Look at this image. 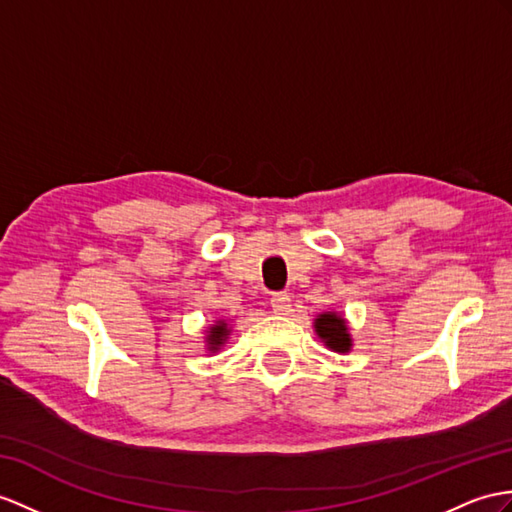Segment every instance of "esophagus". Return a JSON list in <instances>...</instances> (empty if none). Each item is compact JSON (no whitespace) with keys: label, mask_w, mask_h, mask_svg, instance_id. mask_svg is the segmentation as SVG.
I'll use <instances>...</instances> for the list:
<instances>
[{"label":"esophagus","mask_w":512,"mask_h":512,"mask_svg":"<svg viewBox=\"0 0 512 512\" xmlns=\"http://www.w3.org/2000/svg\"><path fill=\"white\" fill-rule=\"evenodd\" d=\"M271 310L276 315H289L291 313V297L289 293H276L271 297Z\"/></svg>","instance_id":"obj_1"}]
</instances>
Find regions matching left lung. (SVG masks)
Returning <instances> with one entry per match:
<instances>
[{
	"instance_id": "8db88e82",
	"label": "left lung",
	"mask_w": 512,
	"mask_h": 512,
	"mask_svg": "<svg viewBox=\"0 0 512 512\" xmlns=\"http://www.w3.org/2000/svg\"><path fill=\"white\" fill-rule=\"evenodd\" d=\"M315 334L319 341L328 347L330 352L336 354H347L352 352L354 339L350 334V326H347V319L336 313V310H326V313H319L313 321Z\"/></svg>"
}]
</instances>
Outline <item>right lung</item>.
Segmentation results:
<instances>
[{"mask_svg":"<svg viewBox=\"0 0 512 512\" xmlns=\"http://www.w3.org/2000/svg\"><path fill=\"white\" fill-rule=\"evenodd\" d=\"M204 347L208 354H217L223 345L228 343L230 332H232V321L228 319H215L210 326L204 330Z\"/></svg>","mask_w":512,"mask_h":512,"instance_id":"obj_1","label":"right lung"}]
</instances>
